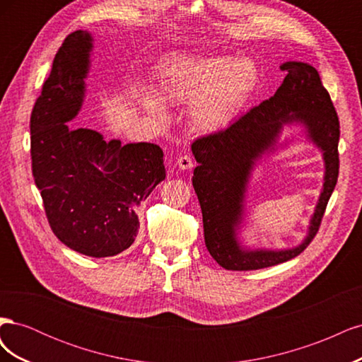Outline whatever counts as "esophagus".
I'll list each match as a JSON object with an SVG mask.
<instances>
[{
	"label": "esophagus",
	"instance_id": "esophagus-1",
	"mask_svg": "<svg viewBox=\"0 0 362 362\" xmlns=\"http://www.w3.org/2000/svg\"><path fill=\"white\" fill-rule=\"evenodd\" d=\"M177 166L181 169V170H189L193 168V160L189 157V156H181L178 160H177Z\"/></svg>",
	"mask_w": 362,
	"mask_h": 362
}]
</instances>
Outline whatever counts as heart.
<instances>
[{
    "instance_id": "obj_1",
    "label": "heart",
    "mask_w": 362,
    "mask_h": 362,
    "mask_svg": "<svg viewBox=\"0 0 362 362\" xmlns=\"http://www.w3.org/2000/svg\"><path fill=\"white\" fill-rule=\"evenodd\" d=\"M163 93L190 105L193 124L206 133L231 125L254 95L259 71L249 57L178 56L158 72ZM144 103L152 112L166 115L168 105L157 92H146Z\"/></svg>"
}]
</instances>
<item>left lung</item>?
Segmentation results:
<instances>
[{"label": "left lung", "instance_id": "obj_1", "mask_svg": "<svg viewBox=\"0 0 362 362\" xmlns=\"http://www.w3.org/2000/svg\"><path fill=\"white\" fill-rule=\"evenodd\" d=\"M286 78L270 100L252 108L225 131L193 141L192 152L198 166L193 187L202 210L205 246L218 266L226 270H258L298 257L319 231L325 208L338 178L339 122L311 64L286 62ZM300 128V135L321 151L325 172L320 199L307 235L291 248L272 250L247 247L241 233L247 219V192L251 177L264 156L288 147L280 140L283 131Z\"/></svg>", "mask_w": 362, "mask_h": 362}]
</instances>
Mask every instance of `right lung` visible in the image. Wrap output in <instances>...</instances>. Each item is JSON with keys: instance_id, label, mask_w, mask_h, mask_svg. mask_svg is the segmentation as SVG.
<instances>
[{"instance_id": "add662e5", "label": "right lung", "mask_w": 362, "mask_h": 362, "mask_svg": "<svg viewBox=\"0 0 362 362\" xmlns=\"http://www.w3.org/2000/svg\"><path fill=\"white\" fill-rule=\"evenodd\" d=\"M93 36L64 39L31 113L33 177L52 233L78 254L113 257L134 243L137 208L166 178L163 149L122 145L72 120L81 112L92 66Z\"/></svg>"}]
</instances>
